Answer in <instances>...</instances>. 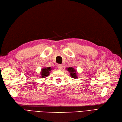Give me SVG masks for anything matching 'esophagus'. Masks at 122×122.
<instances>
[{"label": "esophagus", "mask_w": 122, "mask_h": 122, "mask_svg": "<svg viewBox=\"0 0 122 122\" xmlns=\"http://www.w3.org/2000/svg\"><path fill=\"white\" fill-rule=\"evenodd\" d=\"M62 65H61V64H59L57 65V67L58 68V69L59 70H61L62 68Z\"/></svg>", "instance_id": "1"}]
</instances>
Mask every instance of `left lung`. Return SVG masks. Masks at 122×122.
Returning <instances> with one entry per match:
<instances>
[{"mask_svg": "<svg viewBox=\"0 0 122 122\" xmlns=\"http://www.w3.org/2000/svg\"><path fill=\"white\" fill-rule=\"evenodd\" d=\"M67 70L70 72V75L71 77H72V78H76V79L77 77L76 70H75L74 68L69 67V68H67Z\"/></svg>", "mask_w": 122, "mask_h": 122, "instance_id": "1", "label": "left lung"}]
</instances>
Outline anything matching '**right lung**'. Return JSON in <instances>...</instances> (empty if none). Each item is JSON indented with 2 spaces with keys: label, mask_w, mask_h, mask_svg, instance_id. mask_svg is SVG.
Segmentation results:
<instances>
[{
  "label": "right lung",
  "mask_w": 122,
  "mask_h": 122,
  "mask_svg": "<svg viewBox=\"0 0 122 122\" xmlns=\"http://www.w3.org/2000/svg\"><path fill=\"white\" fill-rule=\"evenodd\" d=\"M52 69H51V67H44L41 70V76L42 78L45 77L47 76L48 75H49L50 71Z\"/></svg>",
  "instance_id": "1"
}]
</instances>
